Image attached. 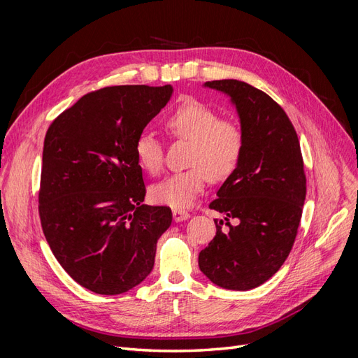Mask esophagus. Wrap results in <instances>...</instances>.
I'll return each mask as SVG.
<instances>
[{"label": "esophagus", "instance_id": "1", "mask_svg": "<svg viewBox=\"0 0 358 358\" xmlns=\"http://www.w3.org/2000/svg\"><path fill=\"white\" fill-rule=\"evenodd\" d=\"M189 218V213L187 210H182V209H173V220H175L176 222H180V221H185Z\"/></svg>", "mask_w": 358, "mask_h": 358}]
</instances>
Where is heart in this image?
Listing matches in <instances>:
<instances>
[{
    "instance_id": "heart-1",
    "label": "heart",
    "mask_w": 358,
    "mask_h": 358,
    "mask_svg": "<svg viewBox=\"0 0 358 358\" xmlns=\"http://www.w3.org/2000/svg\"><path fill=\"white\" fill-rule=\"evenodd\" d=\"M171 137L188 140L189 169L176 171L150 188L154 201L175 209L194 203L209 182L229 178L239 166L245 149V129L231 117H221L213 107L196 99H185L166 117ZM134 152L138 166L149 175H158L164 166V148L149 131L136 138Z\"/></svg>"
}]
</instances>
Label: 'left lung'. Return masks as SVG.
I'll return each instance as SVG.
<instances>
[{"mask_svg":"<svg viewBox=\"0 0 358 358\" xmlns=\"http://www.w3.org/2000/svg\"><path fill=\"white\" fill-rule=\"evenodd\" d=\"M206 86L231 96L246 138L239 166L209 204L225 215L227 229L215 220L199 266L213 284L246 291L272 278L294 245L306 197L303 157L289 117L266 92L234 79Z\"/></svg>","mask_w":358,"mask_h":358,"instance_id":"8db88e82","label":"left lung"}]
</instances>
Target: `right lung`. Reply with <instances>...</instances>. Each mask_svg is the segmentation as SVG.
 <instances>
[{
    "instance_id": "1",
    "label": "right lung",
    "mask_w": 358,
    "mask_h": 358,
    "mask_svg": "<svg viewBox=\"0 0 358 358\" xmlns=\"http://www.w3.org/2000/svg\"><path fill=\"white\" fill-rule=\"evenodd\" d=\"M171 86H107L83 95L48 129L38 215L62 268L96 294L115 296L150 273L167 206L143 204L134 145L171 96Z\"/></svg>"
}]
</instances>
